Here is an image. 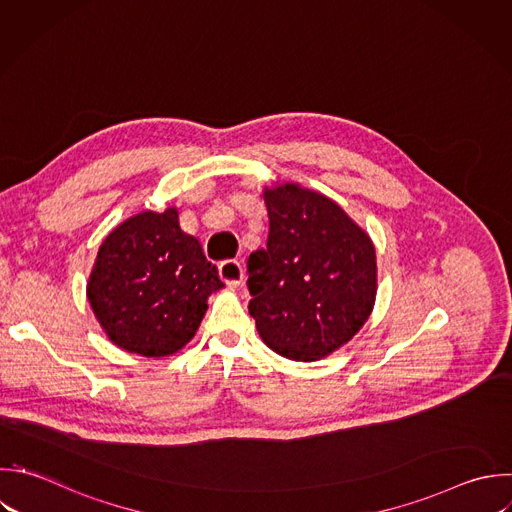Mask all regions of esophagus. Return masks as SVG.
<instances>
[{"instance_id":"34e87169","label":"esophagus","mask_w":512,"mask_h":512,"mask_svg":"<svg viewBox=\"0 0 512 512\" xmlns=\"http://www.w3.org/2000/svg\"><path fill=\"white\" fill-rule=\"evenodd\" d=\"M218 270H220V278L228 286H240L244 280V268L238 260H224V262H220Z\"/></svg>"}]
</instances>
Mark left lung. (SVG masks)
<instances>
[{"mask_svg": "<svg viewBox=\"0 0 512 512\" xmlns=\"http://www.w3.org/2000/svg\"><path fill=\"white\" fill-rule=\"evenodd\" d=\"M266 248L248 258L250 316L268 348L320 360L368 320L376 252L368 234L324 194L282 184L264 190Z\"/></svg>", "mask_w": 512, "mask_h": 512, "instance_id": "left-lung-1", "label": "left lung"}]
</instances>
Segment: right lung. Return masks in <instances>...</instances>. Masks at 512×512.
Here are the masks:
<instances>
[{
	"mask_svg": "<svg viewBox=\"0 0 512 512\" xmlns=\"http://www.w3.org/2000/svg\"><path fill=\"white\" fill-rule=\"evenodd\" d=\"M224 282L178 210L142 212L114 228L100 246L88 300L108 338L148 358L186 346Z\"/></svg>",
	"mask_w": 512,
	"mask_h": 512,
	"instance_id": "add662e5",
	"label": "right lung"
}]
</instances>
